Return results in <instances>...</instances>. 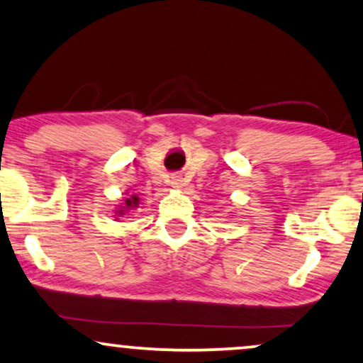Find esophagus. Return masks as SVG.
Instances as JSON below:
<instances>
[{
    "mask_svg": "<svg viewBox=\"0 0 363 363\" xmlns=\"http://www.w3.org/2000/svg\"><path fill=\"white\" fill-rule=\"evenodd\" d=\"M172 185H173V188H182L183 186V182L180 180V178H173V180H172Z\"/></svg>",
    "mask_w": 363,
    "mask_h": 363,
    "instance_id": "34e87169",
    "label": "esophagus"
}]
</instances>
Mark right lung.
Returning <instances> with one entry per match:
<instances>
[{
  "label": "right lung",
  "instance_id": "1",
  "mask_svg": "<svg viewBox=\"0 0 363 363\" xmlns=\"http://www.w3.org/2000/svg\"><path fill=\"white\" fill-rule=\"evenodd\" d=\"M136 205H138V196H131V199H126L123 206H120L118 210H116V213H118V216L128 213L130 210L136 208Z\"/></svg>",
  "mask_w": 363,
  "mask_h": 363
}]
</instances>
